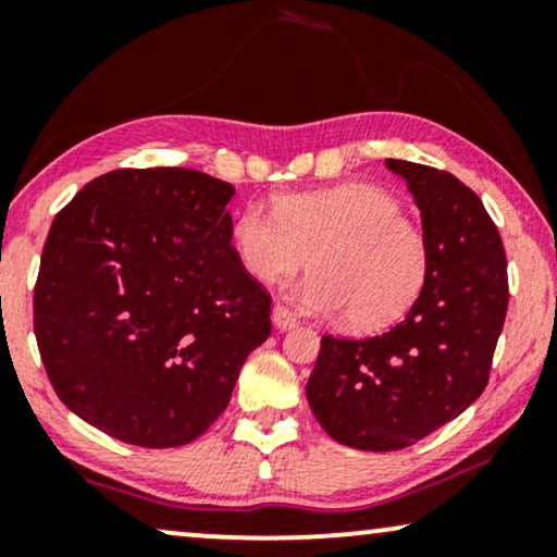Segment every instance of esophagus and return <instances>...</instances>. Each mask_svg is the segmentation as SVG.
Wrapping results in <instances>:
<instances>
[{
    "label": "esophagus",
    "instance_id": "esophagus-1",
    "mask_svg": "<svg viewBox=\"0 0 557 557\" xmlns=\"http://www.w3.org/2000/svg\"><path fill=\"white\" fill-rule=\"evenodd\" d=\"M271 319H273V326H276L278 332H288V330H294L296 324H299V319H296L286 307H273Z\"/></svg>",
    "mask_w": 557,
    "mask_h": 557
}]
</instances>
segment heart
<instances>
[{"instance_id":"heart-1","label":"heart","mask_w":557,"mask_h":557,"mask_svg":"<svg viewBox=\"0 0 557 557\" xmlns=\"http://www.w3.org/2000/svg\"><path fill=\"white\" fill-rule=\"evenodd\" d=\"M231 246L258 284L294 276L309 256L311 273L292 299L311 314H345L355 332L398 322L431 271L429 238L398 197L362 182L281 195L273 212L246 205L231 223Z\"/></svg>"}]
</instances>
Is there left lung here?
<instances>
[{
	"instance_id": "obj_1",
	"label": "left lung",
	"mask_w": 557,
	"mask_h": 557,
	"mask_svg": "<svg viewBox=\"0 0 557 557\" xmlns=\"http://www.w3.org/2000/svg\"><path fill=\"white\" fill-rule=\"evenodd\" d=\"M385 164L421 210L429 281L385 334H324L307 383L322 429L362 451L413 446L482 395L509 301L505 246L482 200L448 172L403 159Z\"/></svg>"
}]
</instances>
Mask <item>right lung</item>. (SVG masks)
<instances>
[{
    "label": "right lung",
    "instance_id": "right-lung-1",
    "mask_svg": "<svg viewBox=\"0 0 557 557\" xmlns=\"http://www.w3.org/2000/svg\"><path fill=\"white\" fill-rule=\"evenodd\" d=\"M233 185L197 170H113L52 220L35 337L58 398L144 448L185 446L231 403L271 334V296L231 246Z\"/></svg>",
    "mask_w": 557,
    "mask_h": 557
}]
</instances>
